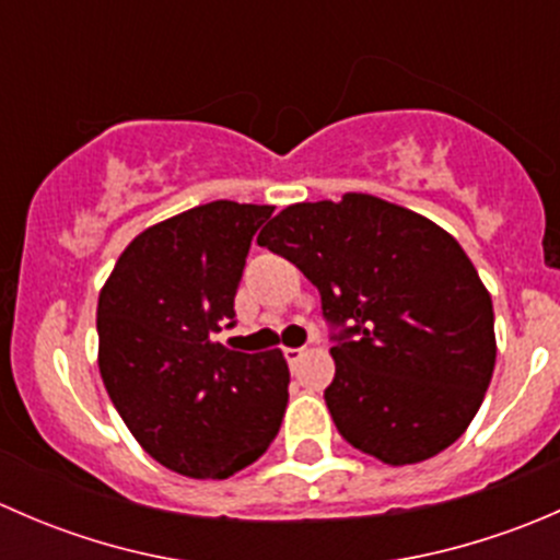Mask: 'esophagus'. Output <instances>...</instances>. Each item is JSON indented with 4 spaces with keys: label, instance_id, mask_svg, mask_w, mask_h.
Instances as JSON below:
<instances>
[{
    "label": "esophagus",
    "instance_id": "34e87169",
    "mask_svg": "<svg viewBox=\"0 0 560 560\" xmlns=\"http://www.w3.org/2000/svg\"><path fill=\"white\" fill-rule=\"evenodd\" d=\"M303 352H306V349H303V347H287V349H284V358H287V363H290L292 369H295V365L301 363Z\"/></svg>",
    "mask_w": 560,
    "mask_h": 560
}]
</instances>
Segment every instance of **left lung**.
Masks as SVG:
<instances>
[{"label":"left lung","instance_id":"1","mask_svg":"<svg viewBox=\"0 0 560 560\" xmlns=\"http://www.w3.org/2000/svg\"><path fill=\"white\" fill-rule=\"evenodd\" d=\"M257 244L298 265L341 327L325 404L354 450L409 466L463 436L493 376L495 330L490 292L447 230L347 191L287 206Z\"/></svg>","mask_w":560,"mask_h":560}]
</instances>
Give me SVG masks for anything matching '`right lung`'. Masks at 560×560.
I'll return each mask as SVG.
<instances>
[{
    "label": "right lung",
    "mask_w": 560,
    "mask_h": 560,
    "mask_svg": "<svg viewBox=\"0 0 560 560\" xmlns=\"http://www.w3.org/2000/svg\"><path fill=\"white\" fill-rule=\"evenodd\" d=\"M270 213L213 200L151 224L100 292L107 395L140 447L184 477H233L281 428L290 398L281 349L246 354L211 341L233 327L248 246Z\"/></svg>",
    "instance_id": "1"
}]
</instances>
